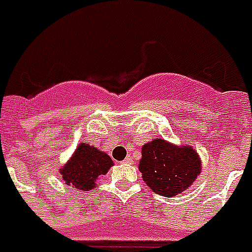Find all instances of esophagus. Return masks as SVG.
Instances as JSON below:
<instances>
[{"label": "esophagus", "instance_id": "esophagus-1", "mask_svg": "<svg viewBox=\"0 0 252 252\" xmlns=\"http://www.w3.org/2000/svg\"><path fill=\"white\" fill-rule=\"evenodd\" d=\"M131 162H132V158H130V156H127V158L124 160V164H131Z\"/></svg>", "mask_w": 252, "mask_h": 252}]
</instances>
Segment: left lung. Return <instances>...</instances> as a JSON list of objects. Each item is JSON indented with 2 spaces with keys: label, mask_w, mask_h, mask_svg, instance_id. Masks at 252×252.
Wrapping results in <instances>:
<instances>
[{
  "label": "left lung",
  "mask_w": 252,
  "mask_h": 252,
  "mask_svg": "<svg viewBox=\"0 0 252 252\" xmlns=\"http://www.w3.org/2000/svg\"><path fill=\"white\" fill-rule=\"evenodd\" d=\"M139 172L154 192L170 198L195 182L202 172V160L192 147L158 138L142 147Z\"/></svg>",
  "instance_id": "1"
}]
</instances>
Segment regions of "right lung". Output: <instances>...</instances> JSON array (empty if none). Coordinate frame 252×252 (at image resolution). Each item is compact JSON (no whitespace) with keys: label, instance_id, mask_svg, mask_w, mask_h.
<instances>
[{"label":"right lung","instance_id":"add662e5","mask_svg":"<svg viewBox=\"0 0 252 252\" xmlns=\"http://www.w3.org/2000/svg\"><path fill=\"white\" fill-rule=\"evenodd\" d=\"M113 164V160L104 151L88 143H80L71 158L60 169V174L67 186L88 191L96 187L98 177L105 176Z\"/></svg>","mask_w":252,"mask_h":252}]
</instances>
